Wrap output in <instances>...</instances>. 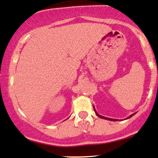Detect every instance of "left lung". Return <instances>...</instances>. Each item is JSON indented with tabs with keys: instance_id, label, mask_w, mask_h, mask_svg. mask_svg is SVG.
Wrapping results in <instances>:
<instances>
[{
	"instance_id": "left-lung-1",
	"label": "left lung",
	"mask_w": 158,
	"mask_h": 158,
	"mask_svg": "<svg viewBox=\"0 0 158 158\" xmlns=\"http://www.w3.org/2000/svg\"><path fill=\"white\" fill-rule=\"evenodd\" d=\"M94 111H95V113L96 114V115H97L98 117H99V118H103V119H106V120H115V119H111V118H106V117H103V116H101V115H99V114H98V113L96 112V110H95V108H94ZM134 115V114H132V115H130V117H129L128 118H131L132 116H133Z\"/></svg>"
}]
</instances>
